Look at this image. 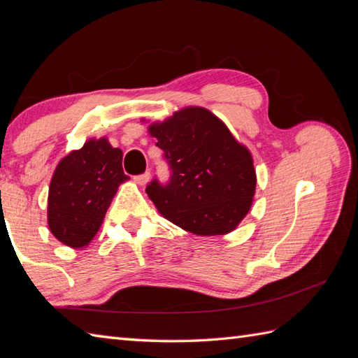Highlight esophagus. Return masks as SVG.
Segmentation results:
<instances>
[{
  "instance_id": "obj_1",
  "label": "esophagus",
  "mask_w": 358,
  "mask_h": 358,
  "mask_svg": "<svg viewBox=\"0 0 358 358\" xmlns=\"http://www.w3.org/2000/svg\"><path fill=\"white\" fill-rule=\"evenodd\" d=\"M149 178H150V173L149 172H144V173H141V175H135L134 177V181L136 185H140V186H144L149 181Z\"/></svg>"
}]
</instances>
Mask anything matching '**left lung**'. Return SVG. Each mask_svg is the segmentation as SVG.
I'll use <instances>...</instances> for the list:
<instances>
[{"label": "left lung", "mask_w": 358, "mask_h": 358, "mask_svg": "<svg viewBox=\"0 0 358 358\" xmlns=\"http://www.w3.org/2000/svg\"><path fill=\"white\" fill-rule=\"evenodd\" d=\"M171 177L146 186L157 209L181 229L195 235L234 231L250 209L255 169L250 152L234 138L214 113L203 108L175 112L149 127Z\"/></svg>", "instance_id": "8db88e82"}]
</instances>
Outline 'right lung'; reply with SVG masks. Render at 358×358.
<instances>
[{"mask_svg":"<svg viewBox=\"0 0 358 358\" xmlns=\"http://www.w3.org/2000/svg\"><path fill=\"white\" fill-rule=\"evenodd\" d=\"M123 152L106 138L89 140L58 163L50 181L48 223L50 232L71 248H83L100 229L121 183Z\"/></svg>","mask_w":358,"mask_h":358,"instance_id":"obj_1","label":"right lung"}]
</instances>
